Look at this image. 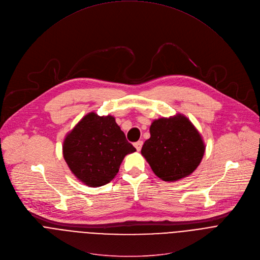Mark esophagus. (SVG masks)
<instances>
[{
  "mask_svg": "<svg viewBox=\"0 0 260 260\" xmlns=\"http://www.w3.org/2000/svg\"><path fill=\"white\" fill-rule=\"evenodd\" d=\"M134 146L136 147V149H137L138 151H140V150L142 149V146H143V141H138V142H136V143L134 144Z\"/></svg>",
  "mask_w": 260,
  "mask_h": 260,
  "instance_id": "esophagus-1",
  "label": "esophagus"
}]
</instances>
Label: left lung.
I'll return each instance as SVG.
<instances>
[{
    "label": "left lung",
    "mask_w": 260,
    "mask_h": 260,
    "mask_svg": "<svg viewBox=\"0 0 260 260\" xmlns=\"http://www.w3.org/2000/svg\"><path fill=\"white\" fill-rule=\"evenodd\" d=\"M142 155L154 174L165 182L189 177L199 166L205 145L193 123L183 114L155 119Z\"/></svg>",
    "instance_id": "obj_1"
}]
</instances>
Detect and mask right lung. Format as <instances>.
I'll return each mask as SVG.
<instances>
[{"label": "right lung", "mask_w": 260, "mask_h": 260, "mask_svg": "<svg viewBox=\"0 0 260 260\" xmlns=\"http://www.w3.org/2000/svg\"><path fill=\"white\" fill-rule=\"evenodd\" d=\"M136 151L111 115L86 114L67 134L63 156L72 174L89 187L110 183L125 157Z\"/></svg>", "instance_id": "obj_1"}]
</instances>
